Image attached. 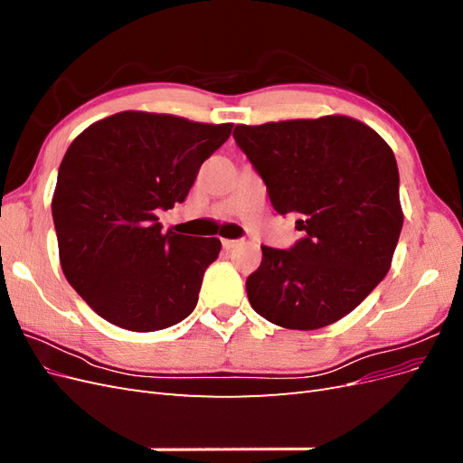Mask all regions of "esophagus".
<instances>
[{
	"mask_svg": "<svg viewBox=\"0 0 463 463\" xmlns=\"http://www.w3.org/2000/svg\"><path fill=\"white\" fill-rule=\"evenodd\" d=\"M241 243V240H222V245L223 249H233Z\"/></svg>",
	"mask_w": 463,
	"mask_h": 463,
	"instance_id": "1",
	"label": "esophagus"
}]
</instances>
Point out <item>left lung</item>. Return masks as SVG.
Returning <instances> with one entry per match:
<instances>
[{
    "mask_svg": "<svg viewBox=\"0 0 463 463\" xmlns=\"http://www.w3.org/2000/svg\"><path fill=\"white\" fill-rule=\"evenodd\" d=\"M233 138L279 214L305 232L291 249L260 245L247 278L253 309L272 325L317 330L344 318L381 284L403 226L394 152L347 116L235 125Z\"/></svg>",
    "mask_w": 463,
    "mask_h": 463,
    "instance_id": "left-lung-1",
    "label": "left lung"
}]
</instances>
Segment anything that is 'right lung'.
<instances>
[{"label":"right lung","mask_w":463,"mask_h":463,"mask_svg":"<svg viewBox=\"0 0 463 463\" xmlns=\"http://www.w3.org/2000/svg\"><path fill=\"white\" fill-rule=\"evenodd\" d=\"M232 128L119 111L69 145L52 216L61 270L96 315L125 330L154 332L193 313L222 243L162 233L158 210L185 201L201 164Z\"/></svg>","instance_id":"1"}]
</instances>
